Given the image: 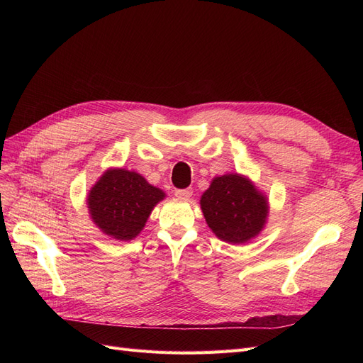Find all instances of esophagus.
Segmentation results:
<instances>
[{
    "label": "esophagus",
    "instance_id": "34e87169",
    "mask_svg": "<svg viewBox=\"0 0 363 363\" xmlns=\"http://www.w3.org/2000/svg\"><path fill=\"white\" fill-rule=\"evenodd\" d=\"M175 196L180 200H189L192 196V189L188 188V189H177L175 191Z\"/></svg>",
    "mask_w": 363,
    "mask_h": 363
}]
</instances>
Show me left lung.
I'll return each mask as SVG.
<instances>
[{"label": "left lung", "mask_w": 363, "mask_h": 363, "mask_svg": "<svg viewBox=\"0 0 363 363\" xmlns=\"http://www.w3.org/2000/svg\"><path fill=\"white\" fill-rule=\"evenodd\" d=\"M200 204L207 225L228 244L248 242L267 224V196L244 175L215 177L201 195Z\"/></svg>", "instance_id": "left-lung-1"}]
</instances>
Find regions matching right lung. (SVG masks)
<instances>
[{"mask_svg": "<svg viewBox=\"0 0 363 363\" xmlns=\"http://www.w3.org/2000/svg\"><path fill=\"white\" fill-rule=\"evenodd\" d=\"M164 192L140 174L124 168L107 169L87 195V207L95 225L118 240L135 239Z\"/></svg>", "mask_w": 363, "mask_h": 363, "instance_id": "1", "label": "right lung"}]
</instances>
